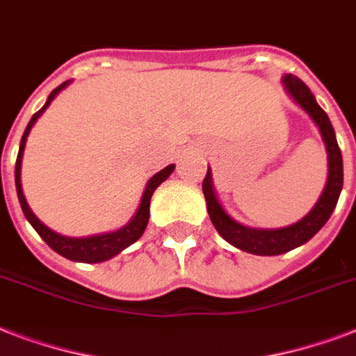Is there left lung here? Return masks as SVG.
I'll list each match as a JSON object with an SVG mask.
<instances>
[{
    "instance_id": "8db88e82",
    "label": "left lung",
    "mask_w": 356,
    "mask_h": 356,
    "mask_svg": "<svg viewBox=\"0 0 356 356\" xmlns=\"http://www.w3.org/2000/svg\"><path fill=\"white\" fill-rule=\"evenodd\" d=\"M282 86L284 90L290 94L293 102L298 103L299 107L303 108L305 113L309 114L312 122L318 125L321 133V138L325 142L327 149V161H329V177H327V184L323 192H321L320 200L314 205V209L301 218L298 223L288 225V227L281 229H253L245 227L242 223L234 222L233 218L229 216L222 203L218 201L214 186H212V173L211 170L207 172L205 179H203V194L207 200V211L211 216L212 225L216 227L220 236L223 240H227L231 245L242 249L245 253L253 254H264V257H271V254H282L296 249L299 245H303L305 242H309L310 238L314 236L327 220L331 218L332 211L338 203L340 192L343 186V164H342V151L338 147L337 134L331 125V120L325 114V111L318 105L314 94L310 92V88L305 85L303 81L296 77V75L288 74L282 77Z\"/></svg>"
}]
</instances>
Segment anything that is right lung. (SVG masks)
<instances>
[{
    "label": "right lung",
    "mask_w": 356,
    "mask_h": 356,
    "mask_svg": "<svg viewBox=\"0 0 356 356\" xmlns=\"http://www.w3.org/2000/svg\"><path fill=\"white\" fill-rule=\"evenodd\" d=\"M68 83L70 81H64L63 85L57 86V88L49 94V97H47L46 105H44L38 113L33 114L31 122L27 123L24 136H22V142H19L16 170H14V181H16V192H18V201L19 205H22V211H24L27 222L33 225V229H35L36 233L40 234L42 240H44L53 251H57L58 254H63L64 259L92 264V262H103V260L113 259V257L122 253L123 249L129 248L131 243L136 242V240L144 234L145 227H147V222H149L151 195H153V192H155L159 184L164 183V181L172 175V172L175 170V164H170V166H166L164 170L155 173V175L147 181L144 194H142V201H140L138 211H136V214L133 216V220H131L127 225H123L122 229H118V231H113V233L105 234H94V236L86 238H70L63 236V234L55 233V231H51L49 227H46V225L33 214V211H31L29 205H27V201H25L24 190H22V179H19V173H22V156H24V147L25 142H27V136H29L31 133V127L35 125L36 120L40 118V114L49 107V103L55 99V96H57L58 92L68 86Z\"/></svg>",
    "instance_id": "add662e5"
}]
</instances>
